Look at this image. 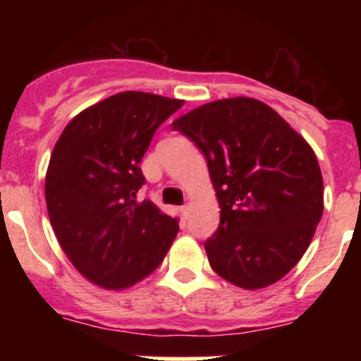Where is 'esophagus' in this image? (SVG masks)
I'll list each match as a JSON object with an SVG mask.
<instances>
[{
    "label": "esophagus",
    "mask_w": 361,
    "mask_h": 361,
    "mask_svg": "<svg viewBox=\"0 0 361 361\" xmlns=\"http://www.w3.org/2000/svg\"><path fill=\"white\" fill-rule=\"evenodd\" d=\"M180 213L183 214V216H187V214H188V204H183V206L180 207Z\"/></svg>",
    "instance_id": "esophagus-1"
}]
</instances>
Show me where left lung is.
Returning <instances> with one entry per match:
<instances>
[{"label":"left lung","instance_id":"obj_1","mask_svg":"<svg viewBox=\"0 0 361 361\" xmlns=\"http://www.w3.org/2000/svg\"><path fill=\"white\" fill-rule=\"evenodd\" d=\"M207 160L220 227L204 243L213 271L245 290L288 274L323 214V176L307 141L265 103L228 97L173 122Z\"/></svg>","mask_w":361,"mask_h":361}]
</instances>
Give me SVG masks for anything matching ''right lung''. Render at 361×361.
<instances>
[{"instance_id":"right-lung-1","label":"right lung","mask_w":361,"mask_h":361,"mask_svg":"<svg viewBox=\"0 0 361 361\" xmlns=\"http://www.w3.org/2000/svg\"><path fill=\"white\" fill-rule=\"evenodd\" d=\"M181 104L115 94L80 111L54 147L45 176L50 224L76 271L101 288H129L150 276L180 231L176 218L137 201V190L155 130Z\"/></svg>"}]
</instances>
